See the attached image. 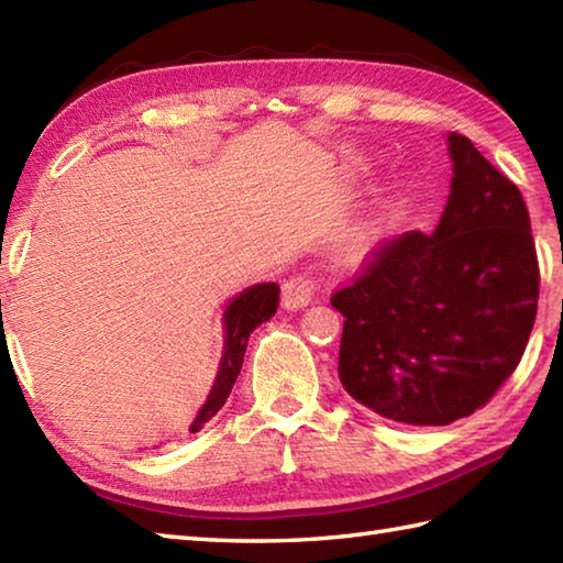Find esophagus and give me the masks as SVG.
<instances>
[{"label":"esophagus","instance_id":"esophagus-1","mask_svg":"<svg viewBox=\"0 0 563 563\" xmlns=\"http://www.w3.org/2000/svg\"><path fill=\"white\" fill-rule=\"evenodd\" d=\"M317 285L314 280L309 278V275L300 273V275H292L290 280L283 283V307L285 309H302L309 302H312Z\"/></svg>","mask_w":563,"mask_h":563}]
</instances>
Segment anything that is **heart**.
<instances>
[{
  "label": "heart",
  "instance_id": "1",
  "mask_svg": "<svg viewBox=\"0 0 563 563\" xmlns=\"http://www.w3.org/2000/svg\"><path fill=\"white\" fill-rule=\"evenodd\" d=\"M382 220H367L363 224H357L351 230L349 239H345V249H349V254L353 256H363L367 249H373V244L382 236Z\"/></svg>",
  "mask_w": 563,
  "mask_h": 563
}]
</instances>
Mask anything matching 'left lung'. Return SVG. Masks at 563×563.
Masks as SVG:
<instances>
[{
    "label": "left lung",
    "mask_w": 563,
    "mask_h": 563,
    "mask_svg": "<svg viewBox=\"0 0 563 563\" xmlns=\"http://www.w3.org/2000/svg\"><path fill=\"white\" fill-rule=\"evenodd\" d=\"M448 140L454 176L438 230L373 249L331 295L345 391L411 426H448L492 401L516 373L540 297L518 186L470 137Z\"/></svg>",
    "instance_id": "obj_1"
}]
</instances>
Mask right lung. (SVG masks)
I'll use <instances>...</instances> for the list:
<instances>
[{
	"label": "right lung",
	"mask_w": 563,
	"mask_h": 563,
	"mask_svg": "<svg viewBox=\"0 0 563 563\" xmlns=\"http://www.w3.org/2000/svg\"><path fill=\"white\" fill-rule=\"evenodd\" d=\"M278 302H280L278 285L261 283V285H254V288H249L239 297H234L230 307H227V312H224L227 339H224L220 373H218V379H214L206 406H202L194 426H190L194 433H198V430L206 426L210 418L224 406V401H227V397H230V391L239 377V369H242L251 331L261 327L263 321H268L275 312H278Z\"/></svg>",
	"instance_id": "1"
}]
</instances>
